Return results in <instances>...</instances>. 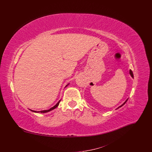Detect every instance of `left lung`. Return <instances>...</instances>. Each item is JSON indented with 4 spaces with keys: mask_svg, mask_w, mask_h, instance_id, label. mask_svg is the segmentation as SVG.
<instances>
[{
    "mask_svg": "<svg viewBox=\"0 0 152 152\" xmlns=\"http://www.w3.org/2000/svg\"><path fill=\"white\" fill-rule=\"evenodd\" d=\"M129 73H130V75H131V77H132V78H133V77H134V76H133V73H132V70H129ZM127 99H126V100L125 101V102H124V103H123L122 104H121V105L120 106V107H118V108H117V109H118V108H121V107H122V106H123V105H124V104H125V103H126L127 102Z\"/></svg>",
    "mask_w": 152,
    "mask_h": 152,
    "instance_id": "8db88e82",
    "label": "left lung"
}]
</instances>
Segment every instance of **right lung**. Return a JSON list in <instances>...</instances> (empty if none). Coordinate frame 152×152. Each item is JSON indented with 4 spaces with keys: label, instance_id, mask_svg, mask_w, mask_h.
I'll return each instance as SVG.
<instances>
[{
    "label": "right lung",
    "instance_id": "right-lung-1",
    "mask_svg": "<svg viewBox=\"0 0 152 152\" xmlns=\"http://www.w3.org/2000/svg\"><path fill=\"white\" fill-rule=\"evenodd\" d=\"M69 85V84H67L66 86H65V87L67 86H68ZM61 102V100H59V102L55 104L53 107H52V108H49V109H48V110H42V111H35V110H30L31 112H35V113H47V112H50V111H52V110H53L54 109H55V108H56L58 107V105H59V102Z\"/></svg>",
    "mask_w": 152,
    "mask_h": 152
}]
</instances>
